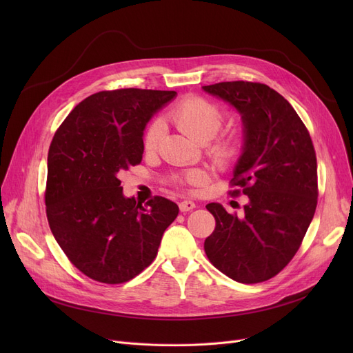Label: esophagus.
I'll use <instances>...</instances> for the list:
<instances>
[{
  "instance_id": "34e87169",
  "label": "esophagus",
  "mask_w": 353,
  "mask_h": 353,
  "mask_svg": "<svg viewBox=\"0 0 353 353\" xmlns=\"http://www.w3.org/2000/svg\"><path fill=\"white\" fill-rule=\"evenodd\" d=\"M179 208H180V212H190L196 208V205H194V201H192V200H183V201H180Z\"/></svg>"
}]
</instances>
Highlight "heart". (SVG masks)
I'll use <instances>...</instances> for the list:
<instances>
[{
  "mask_svg": "<svg viewBox=\"0 0 353 353\" xmlns=\"http://www.w3.org/2000/svg\"><path fill=\"white\" fill-rule=\"evenodd\" d=\"M169 119L197 143H205L210 140L209 150L214 159L228 160L233 156L236 141L232 134L216 136L219 128L223 123L225 114L219 105L203 99L200 96H188L179 101L170 111ZM163 127L159 120L153 121L147 127L143 144L145 152H154L161 140ZM177 183L181 186H188L190 189L200 188L206 181V173L201 170H190L179 176Z\"/></svg>",
  "mask_w": 353,
  "mask_h": 353,
  "instance_id": "1",
  "label": "heart"
}]
</instances>
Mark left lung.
Returning a JSON list of instances; mask_svg holds the SVG:
<instances>
[{
    "label": "left lung",
    "instance_id": "1",
    "mask_svg": "<svg viewBox=\"0 0 353 353\" xmlns=\"http://www.w3.org/2000/svg\"><path fill=\"white\" fill-rule=\"evenodd\" d=\"M203 90L242 114L245 147L229 194L249 197L242 217L209 203L216 228L205 252L230 279L261 283L283 270L302 245L318 205L316 153L298 113L269 85L223 81Z\"/></svg>",
    "mask_w": 353,
    "mask_h": 353
}]
</instances>
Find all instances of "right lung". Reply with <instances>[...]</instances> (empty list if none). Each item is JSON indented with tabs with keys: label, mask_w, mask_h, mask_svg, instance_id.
Here are the masks:
<instances>
[{
	"label": "right lung",
	"mask_w": 353,
	"mask_h": 353,
	"mask_svg": "<svg viewBox=\"0 0 353 353\" xmlns=\"http://www.w3.org/2000/svg\"><path fill=\"white\" fill-rule=\"evenodd\" d=\"M176 91H99L72 108L48 150L46 213L68 261L90 279L119 285L157 256L164 230L179 214L154 196L144 206L125 199L120 174L141 163L143 130Z\"/></svg>",
	"instance_id": "right-lung-1"
}]
</instances>
